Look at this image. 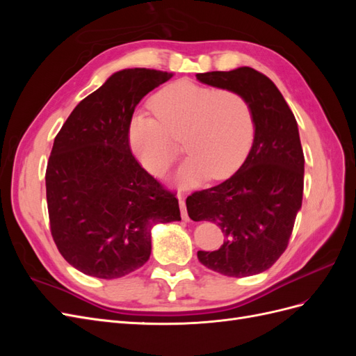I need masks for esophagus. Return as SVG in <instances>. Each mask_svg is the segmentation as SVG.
I'll use <instances>...</instances> for the list:
<instances>
[{"label":"esophagus","instance_id":"esophagus-1","mask_svg":"<svg viewBox=\"0 0 356 356\" xmlns=\"http://www.w3.org/2000/svg\"><path fill=\"white\" fill-rule=\"evenodd\" d=\"M178 200H179V209H181V217L184 221H188L190 217H188V212H187V207H186V200L184 197H182L181 195L178 196Z\"/></svg>","mask_w":356,"mask_h":356}]
</instances>
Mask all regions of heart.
I'll return each instance as SVG.
<instances>
[{
    "label": "heart",
    "mask_w": 356,
    "mask_h": 356,
    "mask_svg": "<svg viewBox=\"0 0 356 356\" xmlns=\"http://www.w3.org/2000/svg\"><path fill=\"white\" fill-rule=\"evenodd\" d=\"M154 114L138 113L129 124V143L143 166L163 175L178 157L190 156L177 174L181 187H195L209 175L221 179L250 153L255 120L250 102L234 90L177 81L152 99Z\"/></svg>",
    "instance_id": "obj_1"
}]
</instances>
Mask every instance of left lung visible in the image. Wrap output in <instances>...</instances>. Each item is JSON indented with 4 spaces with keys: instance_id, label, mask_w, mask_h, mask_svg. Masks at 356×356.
Returning <instances> with one entry per match:
<instances>
[{
    "instance_id": "8db88e82",
    "label": "left lung",
    "mask_w": 356,
    "mask_h": 356,
    "mask_svg": "<svg viewBox=\"0 0 356 356\" xmlns=\"http://www.w3.org/2000/svg\"><path fill=\"white\" fill-rule=\"evenodd\" d=\"M196 79L241 93L255 120L251 152L238 172L186 200L193 221L215 222L225 236L218 250L199 251L197 258L225 276L258 275L286 250L303 200L305 156L296 117L275 83L254 68L196 74Z\"/></svg>"
}]
</instances>
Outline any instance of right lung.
I'll use <instances>...</instances> for the list:
<instances>
[{
  "label": "right lung",
  "mask_w": 356,
  "mask_h": 356,
  "mask_svg": "<svg viewBox=\"0 0 356 356\" xmlns=\"http://www.w3.org/2000/svg\"><path fill=\"white\" fill-rule=\"evenodd\" d=\"M170 72H114L84 98L53 143L46 170L50 232L62 257L84 275L115 279L144 266L152 229L179 221L178 199L138 163L129 124L144 96Z\"/></svg>",
  "instance_id": "1"
}]
</instances>
